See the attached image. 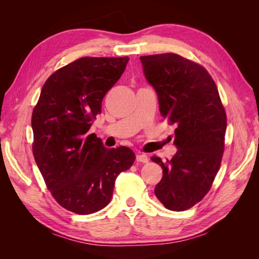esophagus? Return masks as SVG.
Returning a JSON list of instances; mask_svg holds the SVG:
<instances>
[{
    "instance_id": "34e87169",
    "label": "esophagus",
    "mask_w": 259,
    "mask_h": 259,
    "mask_svg": "<svg viewBox=\"0 0 259 259\" xmlns=\"http://www.w3.org/2000/svg\"><path fill=\"white\" fill-rule=\"evenodd\" d=\"M136 161L137 162H143V163H147L149 161L148 156L145 153H137L136 155Z\"/></svg>"
}]
</instances>
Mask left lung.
<instances>
[{"mask_svg": "<svg viewBox=\"0 0 259 259\" xmlns=\"http://www.w3.org/2000/svg\"><path fill=\"white\" fill-rule=\"evenodd\" d=\"M144 74L159 99L160 112L175 125L170 160H151L163 177L155 197L170 210H186L209 191L221 167L227 117L217 86L202 66L177 54L142 56Z\"/></svg>", "mask_w": 259, "mask_h": 259, "instance_id": "1", "label": "left lung"}]
</instances>
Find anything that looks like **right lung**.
Returning a JSON list of instances; mask_svg holds the SVG:
<instances>
[{
	"label": "right lung",
	"instance_id": "add662e5",
	"mask_svg": "<svg viewBox=\"0 0 259 259\" xmlns=\"http://www.w3.org/2000/svg\"><path fill=\"white\" fill-rule=\"evenodd\" d=\"M128 57H82L58 69L43 85L33 109V155L54 199L75 214L107 206L114 183L136 156L127 147L107 149L89 134L103 98Z\"/></svg>",
	"mask_w": 259,
	"mask_h": 259
}]
</instances>
